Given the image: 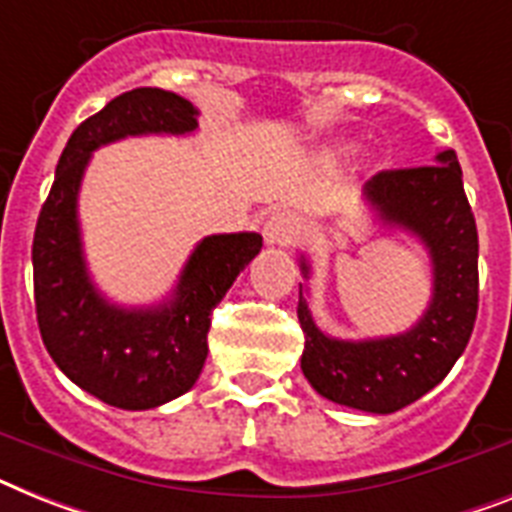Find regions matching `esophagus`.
Returning a JSON list of instances; mask_svg holds the SVG:
<instances>
[{
  "label": "esophagus",
  "instance_id": "34e87169",
  "mask_svg": "<svg viewBox=\"0 0 512 512\" xmlns=\"http://www.w3.org/2000/svg\"><path fill=\"white\" fill-rule=\"evenodd\" d=\"M298 235H301V222H298V217H293V214H285V211H282V214H274V217L266 219V246H293L295 240H298Z\"/></svg>",
  "mask_w": 512,
  "mask_h": 512
}]
</instances>
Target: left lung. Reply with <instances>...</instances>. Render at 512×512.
Listing matches in <instances>:
<instances>
[{"mask_svg": "<svg viewBox=\"0 0 512 512\" xmlns=\"http://www.w3.org/2000/svg\"><path fill=\"white\" fill-rule=\"evenodd\" d=\"M384 227L416 235L432 259V301L408 332L374 340H337L316 327L298 298L301 369L322 398L366 413H395L434 390L466 350L479 311V235L455 151L437 164L387 170L363 188ZM308 261L301 272L308 277Z\"/></svg>", "mask_w": 512, "mask_h": 512, "instance_id": "obj_1", "label": "left lung"}]
</instances>
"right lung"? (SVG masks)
I'll list each match as a JSON object with an SVG mask.
<instances>
[{
	"instance_id": "1",
	"label": "right lung",
	"mask_w": 512,
	"mask_h": 512,
	"mask_svg": "<svg viewBox=\"0 0 512 512\" xmlns=\"http://www.w3.org/2000/svg\"><path fill=\"white\" fill-rule=\"evenodd\" d=\"M198 109L162 88H133L80 122L59 156L57 175L33 235V298L49 356L101 403L149 411L180 398L204 369L211 311L261 251L259 232L209 235L190 253L170 301L122 308L96 290L78 225V190L99 146L128 135H185Z\"/></svg>"
}]
</instances>
